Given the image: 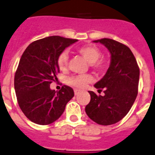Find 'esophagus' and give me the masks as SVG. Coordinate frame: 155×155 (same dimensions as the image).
<instances>
[{
	"instance_id": "1",
	"label": "esophagus",
	"mask_w": 155,
	"mask_h": 155,
	"mask_svg": "<svg viewBox=\"0 0 155 155\" xmlns=\"http://www.w3.org/2000/svg\"><path fill=\"white\" fill-rule=\"evenodd\" d=\"M80 92H81L80 90H78V89H75V90H74V94H75V95H78Z\"/></svg>"
}]
</instances>
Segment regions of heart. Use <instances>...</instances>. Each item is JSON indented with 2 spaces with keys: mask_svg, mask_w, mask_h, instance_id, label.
I'll list each match as a JSON object with an SVG mask.
<instances>
[{
  "mask_svg": "<svg viewBox=\"0 0 155 155\" xmlns=\"http://www.w3.org/2000/svg\"><path fill=\"white\" fill-rule=\"evenodd\" d=\"M78 52L88 62L91 67L94 69L101 71L105 69L106 63L102 60H99L101 56V51L97 47L94 45H86L82 46L78 49ZM68 64V54L65 51L61 52L57 59V65L61 71H64L67 69ZM92 81V77L91 75H79L73 76L68 78V83L77 88H84L86 84Z\"/></svg>",
  "mask_w": 155,
  "mask_h": 155,
  "instance_id": "heart-1",
  "label": "heart"
}]
</instances>
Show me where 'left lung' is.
Masks as SVG:
<instances>
[{
	"label": "left lung",
	"mask_w": 155,
	"mask_h": 155,
	"mask_svg": "<svg viewBox=\"0 0 155 155\" xmlns=\"http://www.w3.org/2000/svg\"><path fill=\"white\" fill-rule=\"evenodd\" d=\"M106 47L111 54L110 65L94 87L104 95L89 91L91 101L86 106V113L95 123L110 125L126 116L137 95L140 70L131 50L123 44L111 39L94 40Z\"/></svg>",
	"instance_id": "obj_1"
}]
</instances>
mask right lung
<instances>
[{
    "label": "right lung",
    "instance_id": "add662e5",
    "mask_svg": "<svg viewBox=\"0 0 155 155\" xmlns=\"http://www.w3.org/2000/svg\"><path fill=\"white\" fill-rule=\"evenodd\" d=\"M78 39L50 36L30 44L21 56L14 77V89L20 108L32 122L41 125L53 123L63 114L74 96L68 86L51 90L50 84L60 72L59 55Z\"/></svg>",
    "mask_w": 155,
    "mask_h": 155
}]
</instances>
